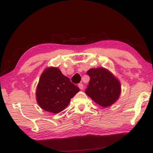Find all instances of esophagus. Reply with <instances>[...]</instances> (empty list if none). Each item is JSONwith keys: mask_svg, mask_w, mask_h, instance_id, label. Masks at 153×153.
I'll list each match as a JSON object with an SVG mask.
<instances>
[{"mask_svg": "<svg viewBox=\"0 0 153 153\" xmlns=\"http://www.w3.org/2000/svg\"><path fill=\"white\" fill-rule=\"evenodd\" d=\"M78 87H79L81 90H83V85L82 83H79L78 85Z\"/></svg>", "mask_w": 153, "mask_h": 153, "instance_id": "obj_1", "label": "esophagus"}]
</instances>
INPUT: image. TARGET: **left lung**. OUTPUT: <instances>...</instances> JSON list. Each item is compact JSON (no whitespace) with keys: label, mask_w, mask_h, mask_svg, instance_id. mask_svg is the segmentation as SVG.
<instances>
[{"label":"left lung","mask_w":153,"mask_h":153,"mask_svg":"<svg viewBox=\"0 0 153 153\" xmlns=\"http://www.w3.org/2000/svg\"><path fill=\"white\" fill-rule=\"evenodd\" d=\"M87 74L90 77V81L85 93L102 107H109L114 104L120 94L119 81L104 68H91Z\"/></svg>","instance_id":"1"}]
</instances>
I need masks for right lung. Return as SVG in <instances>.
Returning <instances> with one entry per match:
<instances>
[{"instance_id": "1", "label": "right lung", "mask_w": 153, "mask_h": 153, "mask_svg": "<svg viewBox=\"0 0 153 153\" xmlns=\"http://www.w3.org/2000/svg\"><path fill=\"white\" fill-rule=\"evenodd\" d=\"M79 88L64 76L57 68H46L36 88V100L46 111L58 113L65 109Z\"/></svg>"}]
</instances>
